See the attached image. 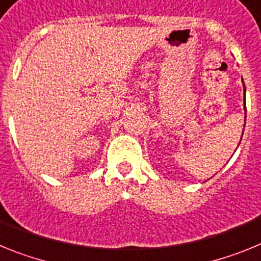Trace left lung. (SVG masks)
I'll use <instances>...</instances> for the list:
<instances>
[{
    "label": "left lung",
    "mask_w": 261,
    "mask_h": 261,
    "mask_svg": "<svg viewBox=\"0 0 261 261\" xmlns=\"http://www.w3.org/2000/svg\"><path fill=\"white\" fill-rule=\"evenodd\" d=\"M242 81H243V80H242ZM243 89H244V94H246V87H244V84H243ZM244 100H246V98H244ZM244 105H246V103H244ZM244 111H246V106H244ZM244 125H246V119H244ZM241 140H242V137H241Z\"/></svg>",
    "instance_id": "obj_1"
}]
</instances>
